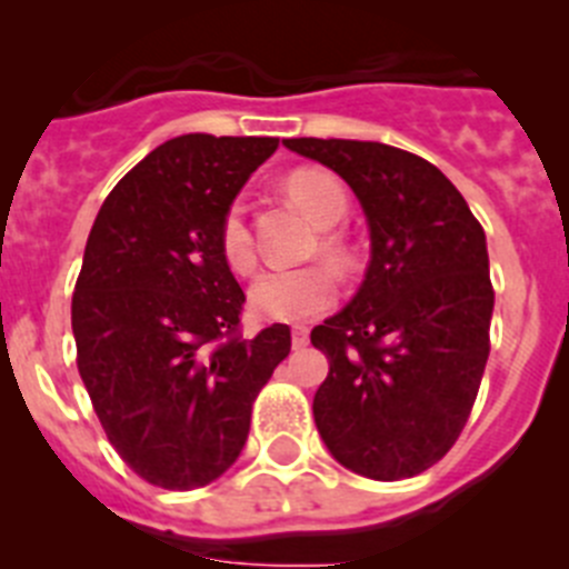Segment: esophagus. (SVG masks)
<instances>
[{"label": "esophagus", "mask_w": 569, "mask_h": 569, "mask_svg": "<svg viewBox=\"0 0 569 569\" xmlns=\"http://www.w3.org/2000/svg\"><path fill=\"white\" fill-rule=\"evenodd\" d=\"M290 341H293V350H301V347H308V341H310L308 328H293V330H290Z\"/></svg>", "instance_id": "1"}]
</instances>
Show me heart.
<instances>
[{"label": "heart", "mask_w": 569, "mask_h": 569, "mask_svg": "<svg viewBox=\"0 0 569 569\" xmlns=\"http://www.w3.org/2000/svg\"><path fill=\"white\" fill-rule=\"evenodd\" d=\"M288 190L316 222L330 228L347 216V193L336 176L325 170H296L288 179ZM222 256L236 273H248L256 264L253 236L248 228L244 204L233 202L219 230ZM328 250L345 256L339 239H328ZM339 296V279L325 264L301 268H270L256 276L250 288V308L256 316L270 321H308L325 313Z\"/></svg>", "instance_id": "1"}]
</instances>
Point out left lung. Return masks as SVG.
Wrapping results in <instances>:
<instances>
[{"mask_svg": "<svg viewBox=\"0 0 569 569\" xmlns=\"http://www.w3.org/2000/svg\"><path fill=\"white\" fill-rule=\"evenodd\" d=\"M284 144L336 170L370 228L359 293L310 333L330 361L313 399L319 436L367 479L419 476L465 430L490 356L485 230L421 156L356 139Z\"/></svg>", "mask_w": 569, "mask_h": 569, "instance_id": "8db88e82", "label": "left lung"}]
</instances>
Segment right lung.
<instances>
[{
	"label": "right lung",
	"mask_w": 569,
	"mask_h": 569,
	"mask_svg": "<svg viewBox=\"0 0 569 569\" xmlns=\"http://www.w3.org/2000/svg\"><path fill=\"white\" fill-rule=\"evenodd\" d=\"M273 136L188 133L150 150L90 228L70 325L102 430L148 485L196 490L248 441L250 410L290 353L288 325L241 336L244 290L219 230Z\"/></svg>",
	"instance_id": "1"
}]
</instances>
